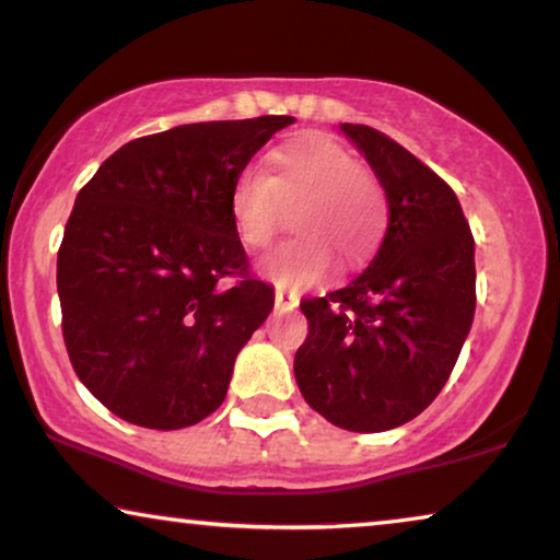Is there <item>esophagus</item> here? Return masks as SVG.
<instances>
[{
	"label": "esophagus",
	"instance_id": "esophagus-1",
	"mask_svg": "<svg viewBox=\"0 0 560 560\" xmlns=\"http://www.w3.org/2000/svg\"><path fill=\"white\" fill-rule=\"evenodd\" d=\"M273 296H277V308H281V312H291L299 304L296 291H289L287 287H277Z\"/></svg>",
	"mask_w": 560,
	"mask_h": 560
}]
</instances>
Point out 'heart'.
<instances>
[{"instance_id": "heart-1", "label": "heart", "mask_w": 560, "mask_h": 560, "mask_svg": "<svg viewBox=\"0 0 560 560\" xmlns=\"http://www.w3.org/2000/svg\"><path fill=\"white\" fill-rule=\"evenodd\" d=\"M231 219L241 244L261 252L291 215L302 236L273 248L261 271L279 287L306 289L334 266H360L377 252L387 229V198L377 180L345 145L327 136H306L273 148L266 168L244 171L233 183Z\"/></svg>"}]
</instances>
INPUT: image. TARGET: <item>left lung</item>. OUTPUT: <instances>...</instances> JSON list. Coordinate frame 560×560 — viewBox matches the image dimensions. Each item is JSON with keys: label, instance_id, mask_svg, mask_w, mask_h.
<instances>
[{"label": "left lung", "instance_id": "left-lung-1", "mask_svg": "<svg viewBox=\"0 0 560 560\" xmlns=\"http://www.w3.org/2000/svg\"><path fill=\"white\" fill-rule=\"evenodd\" d=\"M387 194L380 252L347 287L304 299L296 385L337 428L385 432L440 395L475 314V241L455 190L370 125L341 122Z\"/></svg>", "mask_w": 560, "mask_h": 560}]
</instances>
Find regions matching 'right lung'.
Segmentation results:
<instances>
[{
    "instance_id": "right-lung-1",
    "label": "right lung",
    "mask_w": 560,
    "mask_h": 560,
    "mask_svg": "<svg viewBox=\"0 0 560 560\" xmlns=\"http://www.w3.org/2000/svg\"><path fill=\"white\" fill-rule=\"evenodd\" d=\"M289 115L178 125L130 140L74 198L57 252L62 337L82 385L120 420L190 428L273 308L248 271L231 188Z\"/></svg>"
}]
</instances>
